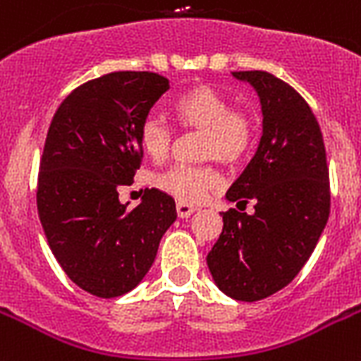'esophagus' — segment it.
<instances>
[{
  "label": "esophagus",
  "instance_id": "esophagus-1",
  "mask_svg": "<svg viewBox=\"0 0 361 361\" xmlns=\"http://www.w3.org/2000/svg\"><path fill=\"white\" fill-rule=\"evenodd\" d=\"M176 211H178V216H180V219H189V216L196 211V207L190 206V204H185V202H178V204H176Z\"/></svg>",
  "mask_w": 361,
  "mask_h": 361
}]
</instances>
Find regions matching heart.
<instances>
[{"mask_svg": "<svg viewBox=\"0 0 361 361\" xmlns=\"http://www.w3.org/2000/svg\"><path fill=\"white\" fill-rule=\"evenodd\" d=\"M176 120L183 128L200 130V155L204 159H219L235 165L247 157L254 145L256 126L250 114L231 109L230 99L211 89L209 85H196L181 92L172 102ZM171 126L159 116H146L140 124L139 140L142 150L152 159H165L171 152ZM155 185L176 200L185 204H200L211 190L221 185V174L211 165H176L155 178Z\"/></svg>", "mask_w": 361, "mask_h": 361, "instance_id": "b5f03b06", "label": "heart"}]
</instances>
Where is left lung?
Here are the masks:
<instances>
[{"label": "left lung", "instance_id": "1", "mask_svg": "<svg viewBox=\"0 0 361 361\" xmlns=\"http://www.w3.org/2000/svg\"><path fill=\"white\" fill-rule=\"evenodd\" d=\"M259 96L263 135L228 202L254 213H222V233L207 267L224 295L254 302L293 282L310 259L330 215L326 152L317 118L306 99L276 75L233 72Z\"/></svg>", "mask_w": 361, "mask_h": 361}]
</instances>
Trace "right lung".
<instances>
[{"label": "right lung", "instance_id": "right-lung-1", "mask_svg": "<svg viewBox=\"0 0 361 361\" xmlns=\"http://www.w3.org/2000/svg\"><path fill=\"white\" fill-rule=\"evenodd\" d=\"M169 89L154 72H113L66 96L49 126L38 216L66 276L94 297L139 286L178 216L174 198L159 189H146L135 209L118 200L140 166V124Z\"/></svg>", "mask_w": 361, "mask_h": 361}]
</instances>
